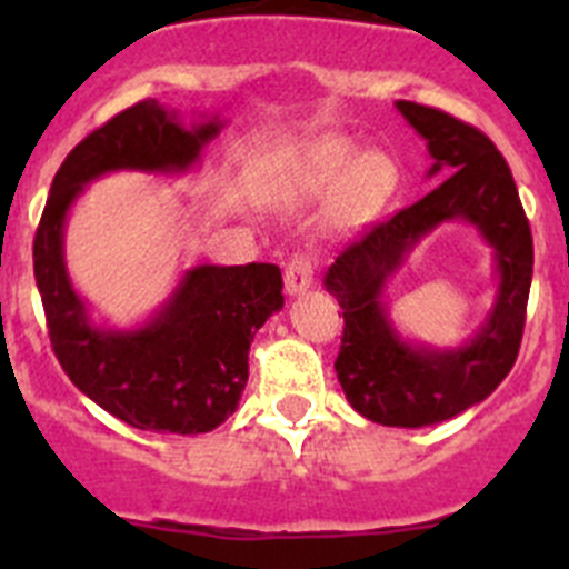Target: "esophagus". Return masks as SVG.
Instances as JSON below:
<instances>
[{"instance_id":"1","label":"esophagus","mask_w":569,"mask_h":569,"mask_svg":"<svg viewBox=\"0 0 569 569\" xmlns=\"http://www.w3.org/2000/svg\"><path fill=\"white\" fill-rule=\"evenodd\" d=\"M313 273H316V256L310 253H296L284 268V290L290 296H299L305 290L313 288Z\"/></svg>"}]
</instances>
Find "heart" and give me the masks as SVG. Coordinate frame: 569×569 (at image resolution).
Listing matches in <instances>:
<instances>
[{"label": "heart", "mask_w": 569, "mask_h": 569, "mask_svg": "<svg viewBox=\"0 0 569 569\" xmlns=\"http://www.w3.org/2000/svg\"><path fill=\"white\" fill-rule=\"evenodd\" d=\"M359 159V150L347 139L330 136L321 142L310 144L308 153L301 156L299 173H296V188L301 193H325V190L336 188V184L350 173V168ZM393 190V168L381 156H367L356 164L350 184H347L345 196V213L359 216L367 208H376L385 202V196Z\"/></svg>", "instance_id": "obj_1"}]
</instances>
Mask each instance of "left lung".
Wrapping results in <instances>:
<instances>
[{"label":"left lung","instance_id":"left-lung-1","mask_svg":"<svg viewBox=\"0 0 569 569\" xmlns=\"http://www.w3.org/2000/svg\"><path fill=\"white\" fill-rule=\"evenodd\" d=\"M396 108L427 139L430 176H450L416 204L361 230L328 268L325 288L345 316L336 376L347 401L376 425L427 427L485 401L516 365L532 281V233L505 156L479 128L405 99ZM456 218L476 223L497 253L500 296L467 346L416 348L392 330L380 293L418 239Z\"/></svg>","mask_w":569,"mask_h":569}]
</instances>
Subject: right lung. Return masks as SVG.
Returning a JSON list of instances; mask_svg holds the SVG:
<instances>
[{
    "mask_svg": "<svg viewBox=\"0 0 569 569\" xmlns=\"http://www.w3.org/2000/svg\"><path fill=\"white\" fill-rule=\"evenodd\" d=\"M219 130V116L182 128L176 113L142 99L70 150L39 219L33 276L50 347L88 399L136 430L196 436L233 416L248 385L250 341L284 305L281 270L259 261L199 264L148 325L97 328L64 270V216L84 184L110 170H188Z\"/></svg>",
    "mask_w": 569,
    "mask_h": 569,
    "instance_id": "right-lung-1",
    "label": "right lung"
}]
</instances>
